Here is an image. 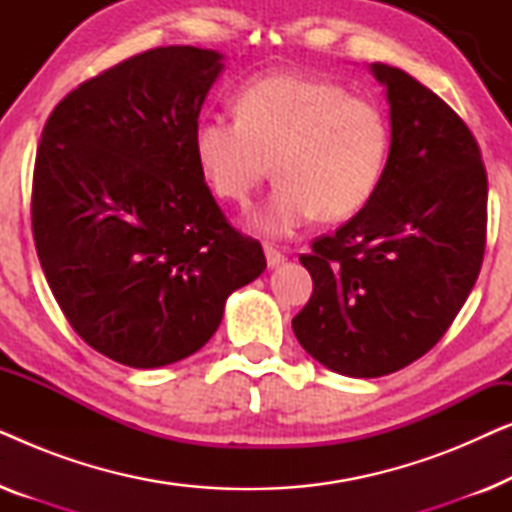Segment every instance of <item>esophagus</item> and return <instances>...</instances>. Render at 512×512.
<instances>
[{
  "mask_svg": "<svg viewBox=\"0 0 512 512\" xmlns=\"http://www.w3.org/2000/svg\"><path fill=\"white\" fill-rule=\"evenodd\" d=\"M265 258H268V265L270 268H277V265H282L286 261V256L282 254V251L272 247V244H265Z\"/></svg>",
  "mask_w": 512,
  "mask_h": 512,
  "instance_id": "obj_1",
  "label": "esophagus"
}]
</instances>
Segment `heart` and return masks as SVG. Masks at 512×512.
<instances>
[{"label": "heart", "mask_w": 512, "mask_h": 512, "mask_svg": "<svg viewBox=\"0 0 512 512\" xmlns=\"http://www.w3.org/2000/svg\"><path fill=\"white\" fill-rule=\"evenodd\" d=\"M235 114L200 118L193 153L209 191L249 207L272 172L279 179L254 216L265 235H291L314 216L345 221L373 200L391 151V123L342 83L265 74L235 97Z\"/></svg>", "instance_id": "heart-1"}]
</instances>
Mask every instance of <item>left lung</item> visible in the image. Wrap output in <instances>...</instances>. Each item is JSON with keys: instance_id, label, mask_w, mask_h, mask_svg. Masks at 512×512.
<instances>
[{"instance_id": "8db88e82", "label": "left lung", "mask_w": 512, "mask_h": 512, "mask_svg": "<svg viewBox=\"0 0 512 512\" xmlns=\"http://www.w3.org/2000/svg\"><path fill=\"white\" fill-rule=\"evenodd\" d=\"M387 88L391 151L373 200L300 256L314 289L293 333L321 366L382 377L443 338L480 275L487 172L468 125L403 69Z\"/></svg>"}]
</instances>
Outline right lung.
<instances>
[{
  "label": "right lung",
  "instance_id": "right-lung-1",
  "mask_svg": "<svg viewBox=\"0 0 512 512\" xmlns=\"http://www.w3.org/2000/svg\"><path fill=\"white\" fill-rule=\"evenodd\" d=\"M223 55L160 46L72 90L41 132L32 233L83 342L130 368L186 359L265 270L198 170L193 130Z\"/></svg>",
  "mask_w": 512,
  "mask_h": 512
}]
</instances>
